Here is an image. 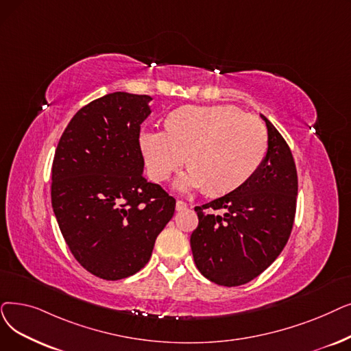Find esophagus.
Listing matches in <instances>:
<instances>
[{
    "label": "esophagus",
    "mask_w": 351,
    "mask_h": 351,
    "mask_svg": "<svg viewBox=\"0 0 351 351\" xmlns=\"http://www.w3.org/2000/svg\"><path fill=\"white\" fill-rule=\"evenodd\" d=\"M186 208H188V204L185 201H180V199L176 201V210H184Z\"/></svg>",
    "instance_id": "34e87169"
}]
</instances>
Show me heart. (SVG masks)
Masks as SVG:
<instances>
[{"label":"heart","instance_id":"b5f03b06","mask_svg":"<svg viewBox=\"0 0 351 351\" xmlns=\"http://www.w3.org/2000/svg\"><path fill=\"white\" fill-rule=\"evenodd\" d=\"M167 130H146L141 146L152 179L163 182L186 162L182 191L222 195L242 185L263 163L268 133L260 119L234 106H185L169 114Z\"/></svg>","mask_w":351,"mask_h":351}]
</instances>
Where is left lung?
I'll use <instances>...</instances> for the list:
<instances>
[{
	"mask_svg": "<svg viewBox=\"0 0 351 351\" xmlns=\"http://www.w3.org/2000/svg\"><path fill=\"white\" fill-rule=\"evenodd\" d=\"M268 129L267 155L242 185L202 206L191 235L193 261L204 277L223 287L247 284L284 250L297 208V167L281 133ZM215 210H223L218 216Z\"/></svg>",
	"mask_w": 351,
	"mask_h": 351,
	"instance_id": "1",
	"label": "left lung"
}]
</instances>
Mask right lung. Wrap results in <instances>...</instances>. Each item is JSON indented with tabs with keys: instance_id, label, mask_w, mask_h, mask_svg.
Wrapping results in <instances>:
<instances>
[{
	"instance_id": "right-lung-1",
	"label": "right lung",
	"mask_w": 351,
	"mask_h": 351,
	"mask_svg": "<svg viewBox=\"0 0 351 351\" xmlns=\"http://www.w3.org/2000/svg\"><path fill=\"white\" fill-rule=\"evenodd\" d=\"M150 96L106 95L73 116L51 167V205L77 263L116 281L150 260L176 201L143 176L141 125Z\"/></svg>"
}]
</instances>
